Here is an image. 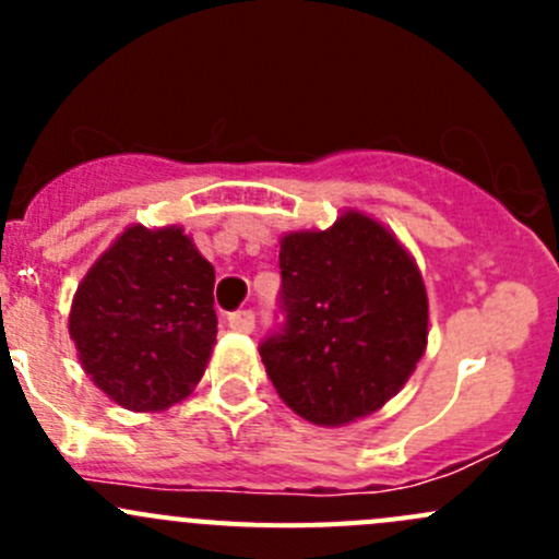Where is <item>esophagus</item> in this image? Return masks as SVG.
I'll use <instances>...</instances> for the list:
<instances>
[{"label": "esophagus", "instance_id": "esophagus-1", "mask_svg": "<svg viewBox=\"0 0 559 559\" xmlns=\"http://www.w3.org/2000/svg\"><path fill=\"white\" fill-rule=\"evenodd\" d=\"M227 324L238 332H253V324H257V316L253 311H235L227 316Z\"/></svg>", "mask_w": 559, "mask_h": 559}]
</instances>
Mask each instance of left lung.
Returning a JSON list of instances; mask_svg holds the SVG:
<instances>
[{"mask_svg":"<svg viewBox=\"0 0 559 559\" xmlns=\"http://www.w3.org/2000/svg\"><path fill=\"white\" fill-rule=\"evenodd\" d=\"M281 324L259 343L275 392L313 425L379 411L427 346V295L405 248L346 213L281 240Z\"/></svg>","mask_w":559,"mask_h":559,"instance_id":"obj_1","label":"left lung"}]
</instances>
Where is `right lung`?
<instances>
[{"label":"right lung","mask_w":559,"mask_h":559,"mask_svg":"<svg viewBox=\"0 0 559 559\" xmlns=\"http://www.w3.org/2000/svg\"><path fill=\"white\" fill-rule=\"evenodd\" d=\"M216 273L183 229L129 227L78 286L70 335L83 370L129 411H162L205 373Z\"/></svg>","instance_id":"obj_1"}]
</instances>
